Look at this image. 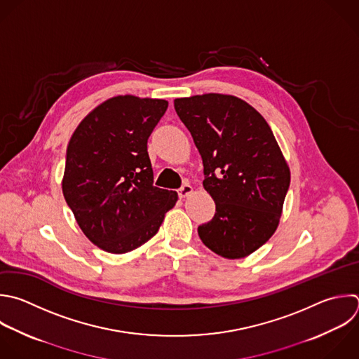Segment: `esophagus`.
<instances>
[{
    "mask_svg": "<svg viewBox=\"0 0 359 359\" xmlns=\"http://www.w3.org/2000/svg\"><path fill=\"white\" fill-rule=\"evenodd\" d=\"M192 192H194V188H192L189 184H185V185H182L181 189L178 191V195H180V198H187V196H189Z\"/></svg>",
    "mask_w": 359,
    "mask_h": 359,
    "instance_id": "34e87169",
    "label": "esophagus"
}]
</instances>
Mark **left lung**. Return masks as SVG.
<instances>
[{"mask_svg": "<svg viewBox=\"0 0 359 359\" xmlns=\"http://www.w3.org/2000/svg\"><path fill=\"white\" fill-rule=\"evenodd\" d=\"M203 161V188L216 203L198 227L202 243L227 259L250 255L275 233L290 170L262 115L226 94L174 100Z\"/></svg>", "mask_w": 359, "mask_h": 359, "instance_id": "obj_1", "label": "left lung"}]
</instances>
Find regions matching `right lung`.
<instances>
[{
  "mask_svg": "<svg viewBox=\"0 0 359 359\" xmlns=\"http://www.w3.org/2000/svg\"><path fill=\"white\" fill-rule=\"evenodd\" d=\"M168 102L112 97L74 130L66 156L63 195L87 238L104 251L125 254L154 237L178 201L153 187L147 139Z\"/></svg>",
  "mask_w": 359,
  "mask_h": 359,
  "instance_id": "obj_1",
  "label": "right lung"
}]
</instances>
